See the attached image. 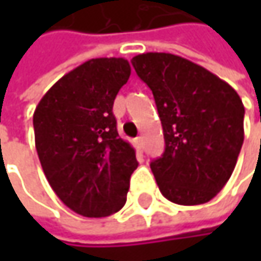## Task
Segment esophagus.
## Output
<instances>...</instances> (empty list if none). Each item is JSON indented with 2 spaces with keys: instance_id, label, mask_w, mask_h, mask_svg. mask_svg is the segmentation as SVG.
Returning <instances> with one entry per match:
<instances>
[{
  "instance_id": "34e87169",
  "label": "esophagus",
  "mask_w": 261,
  "mask_h": 261,
  "mask_svg": "<svg viewBox=\"0 0 261 261\" xmlns=\"http://www.w3.org/2000/svg\"><path fill=\"white\" fill-rule=\"evenodd\" d=\"M135 145L138 149H142V148H144V138H142V136H138V138H136Z\"/></svg>"
}]
</instances>
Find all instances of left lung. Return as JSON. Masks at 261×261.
I'll list each match as a JSON object with an SVG mask.
<instances>
[{"label":"left lung","instance_id":"1","mask_svg":"<svg viewBox=\"0 0 261 261\" xmlns=\"http://www.w3.org/2000/svg\"><path fill=\"white\" fill-rule=\"evenodd\" d=\"M151 88L166 151L151 163L160 192L177 205L214 199L232 174L244 141V105L237 91L181 56L148 52L132 59Z\"/></svg>","mask_w":261,"mask_h":261}]
</instances>
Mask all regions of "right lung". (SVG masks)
Instances as JSON below:
<instances>
[{
  "mask_svg": "<svg viewBox=\"0 0 261 261\" xmlns=\"http://www.w3.org/2000/svg\"><path fill=\"white\" fill-rule=\"evenodd\" d=\"M130 75L125 58H95L58 80L33 115L37 155L56 196L87 218L119 212L138 167L116 129L113 103Z\"/></svg>",
  "mask_w": 261,
  "mask_h": 261,
  "instance_id": "right-lung-1",
  "label": "right lung"
}]
</instances>
